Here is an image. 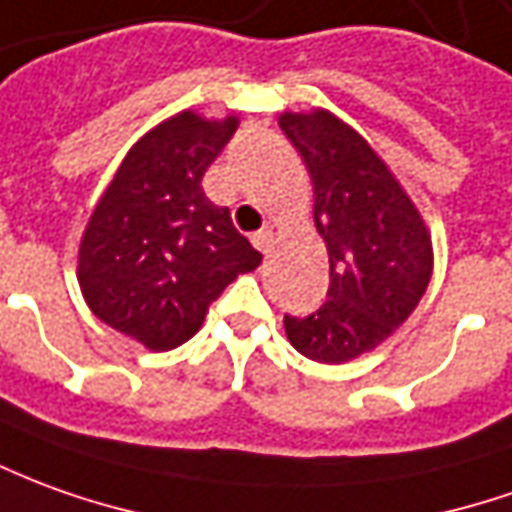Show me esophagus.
Instances as JSON below:
<instances>
[{
	"mask_svg": "<svg viewBox=\"0 0 512 512\" xmlns=\"http://www.w3.org/2000/svg\"><path fill=\"white\" fill-rule=\"evenodd\" d=\"M273 242H276V239H273V231H270V228H262V231L253 234V245L262 250V253H270V250H273Z\"/></svg>",
	"mask_w": 512,
	"mask_h": 512,
	"instance_id": "34e87169",
	"label": "esophagus"
}]
</instances>
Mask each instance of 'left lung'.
<instances>
[{
	"instance_id": "1",
	"label": "left lung",
	"mask_w": 512,
	"mask_h": 512,
	"mask_svg": "<svg viewBox=\"0 0 512 512\" xmlns=\"http://www.w3.org/2000/svg\"><path fill=\"white\" fill-rule=\"evenodd\" d=\"M278 125L315 189V228L329 253V301L284 315L292 348L323 365L376 351L424 298L435 250L418 206L368 139L326 108L284 111Z\"/></svg>"
}]
</instances>
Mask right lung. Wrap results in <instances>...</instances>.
I'll return each instance as SVG.
<instances>
[{
    "instance_id": "obj_1",
    "label": "right lung",
    "mask_w": 512,
    "mask_h": 512,
    "mask_svg": "<svg viewBox=\"0 0 512 512\" xmlns=\"http://www.w3.org/2000/svg\"><path fill=\"white\" fill-rule=\"evenodd\" d=\"M239 116L178 111L133 144L80 236L77 284L88 309L150 351L195 337L211 301L262 253L231 211L203 192V175Z\"/></svg>"
}]
</instances>
